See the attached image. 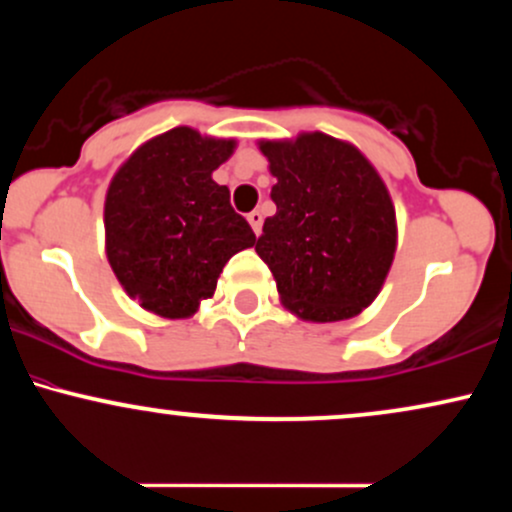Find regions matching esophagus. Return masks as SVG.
<instances>
[{
	"mask_svg": "<svg viewBox=\"0 0 512 512\" xmlns=\"http://www.w3.org/2000/svg\"><path fill=\"white\" fill-rule=\"evenodd\" d=\"M248 221H250V226H252V231H255V236H260V231H262V221H264V216H262V211H250L248 214Z\"/></svg>",
	"mask_w": 512,
	"mask_h": 512,
	"instance_id": "esophagus-1",
	"label": "esophagus"
}]
</instances>
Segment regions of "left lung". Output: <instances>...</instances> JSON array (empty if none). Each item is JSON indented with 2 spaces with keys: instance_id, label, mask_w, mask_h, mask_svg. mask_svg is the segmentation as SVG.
<instances>
[{
  "instance_id": "1",
  "label": "left lung",
  "mask_w": 512,
  "mask_h": 512,
  "mask_svg": "<svg viewBox=\"0 0 512 512\" xmlns=\"http://www.w3.org/2000/svg\"><path fill=\"white\" fill-rule=\"evenodd\" d=\"M276 178L257 255L281 303L303 320L337 322L375 301L395 260L390 192L356 146L322 132L260 142Z\"/></svg>"
}]
</instances>
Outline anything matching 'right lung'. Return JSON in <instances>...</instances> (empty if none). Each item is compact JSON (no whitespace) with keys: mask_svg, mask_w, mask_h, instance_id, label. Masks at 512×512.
Listing matches in <instances>:
<instances>
[{"mask_svg":"<svg viewBox=\"0 0 512 512\" xmlns=\"http://www.w3.org/2000/svg\"><path fill=\"white\" fill-rule=\"evenodd\" d=\"M233 146L175 127L139 146L110 182L105 252L122 289L149 313L195 315L226 262L255 245L228 187L211 180Z\"/></svg>","mask_w":512,"mask_h":512,"instance_id":"add662e5","label":"right lung"}]
</instances>
